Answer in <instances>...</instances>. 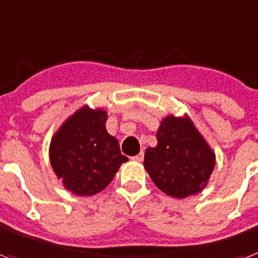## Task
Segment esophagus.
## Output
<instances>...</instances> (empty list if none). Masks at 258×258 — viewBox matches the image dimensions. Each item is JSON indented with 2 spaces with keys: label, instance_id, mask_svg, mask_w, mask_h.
Segmentation results:
<instances>
[{
  "label": "esophagus",
  "instance_id": "obj_1",
  "mask_svg": "<svg viewBox=\"0 0 258 258\" xmlns=\"http://www.w3.org/2000/svg\"><path fill=\"white\" fill-rule=\"evenodd\" d=\"M132 160H133V161H137V162H141L142 160H144V153H140V154H137V156H133V157H132Z\"/></svg>",
  "mask_w": 258,
  "mask_h": 258
}]
</instances>
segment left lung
<instances>
[{"label": "left lung", "instance_id": "1", "mask_svg": "<svg viewBox=\"0 0 258 258\" xmlns=\"http://www.w3.org/2000/svg\"><path fill=\"white\" fill-rule=\"evenodd\" d=\"M216 165L209 148L189 118L168 116L157 131V146L148 148L144 166L154 185L176 199L207 186Z\"/></svg>", "mask_w": 258, "mask_h": 258}]
</instances>
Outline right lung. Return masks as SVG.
<instances>
[{"instance_id":"obj_1","label":"right lung","mask_w":258,"mask_h":258,"mask_svg":"<svg viewBox=\"0 0 258 258\" xmlns=\"http://www.w3.org/2000/svg\"><path fill=\"white\" fill-rule=\"evenodd\" d=\"M106 112L84 106L63 122L50 142V164L63 186L77 196H93L108 186L127 161L118 141L106 132Z\"/></svg>"}]
</instances>
